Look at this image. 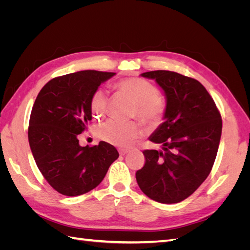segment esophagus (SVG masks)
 I'll return each instance as SVG.
<instances>
[{
    "label": "esophagus",
    "mask_w": 250,
    "mask_h": 250,
    "mask_svg": "<svg viewBox=\"0 0 250 250\" xmlns=\"http://www.w3.org/2000/svg\"><path fill=\"white\" fill-rule=\"evenodd\" d=\"M129 152V151H128L127 149H119V153H120V155H125L126 153H128Z\"/></svg>",
    "instance_id": "1"
}]
</instances>
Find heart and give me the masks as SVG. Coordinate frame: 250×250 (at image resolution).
I'll return each instance as SVG.
<instances>
[{
    "mask_svg": "<svg viewBox=\"0 0 250 250\" xmlns=\"http://www.w3.org/2000/svg\"><path fill=\"white\" fill-rule=\"evenodd\" d=\"M115 87L135 103L132 117L138 118L148 127L161 124L166 113V101L158 93L157 87L150 81L141 77H131L118 81ZM108 105L106 89L97 88L92 94L89 106L95 118L105 115ZM100 139L119 147H130L142 134L141 127L135 122H120L108 120L98 127Z\"/></svg>",
    "mask_w": 250,
    "mask_h": 250,
    "instance_id": "b5f03b06",
    "label": "heart"
}]
</instances>
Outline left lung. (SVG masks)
Masks as SVG:
<instances>
[{"label":"left lung","instance_id":"1","mask_svg":"<svg viewBox=\"0 0 250 250\" xmlns=\"http://www.w3.org/2000/svg\"><path fill=\"white\" fill-rule=\"evenodd\" d=\"M165 92V122L149 140L163 151L144 150L145 165L135 173L142 192L161 203H177L191 196L207 179L215 163L222 119L201 83L171 71H151Z\"/></svg>","mask_w":250,"mask_h":250}]
</instances>
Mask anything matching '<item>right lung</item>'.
<instances>
[{
	"label": "right lung",
	"instance_id": "right-lung-1",
	"mask_svg": "<svg viewBox=\"0 0 250 250\" xmlns=\"http://www.w3.org/2000/svg\"><path fill=\"white\" fill-rule=\"evenodd\" d=\"M115 74H66L51 79L36 97L28 128L30 148L42 176L60 194L79 196L93 190L119 157L106 142L81 147L78 140L92 120V94Z\"/></svg>",
	"mask_w": 250,
	"mask_h": 250
}]
</instances>
